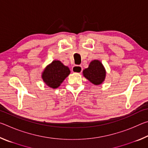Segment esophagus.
Segmentation results:
<instances>
[{
	"label": "esophagus",
	"instance_id": "esophagus-1",
	"mask_svg": "<svg viewBox=\"0 0 148 148\" xmlns=\"http://www.w3.org/2000/svg\"><path fill=\"white\" fill-rule=\"evenodd\" d=\"M72 71L73 72L75 73H81L83 71V68H82V66H79V65H75L73 67H72Z\"/></svg>",
	"mask_w": 148,
	"mask_h": 148
}]
</instances>
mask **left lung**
I'll return each instance as SVG.
<instances>
[{"label": "left lung", "instance_id": "obj_1", "mask_svg": "<svg viewBox=\"0 0 148 148\" xmlns=\"http://www.w3.org/2000/svg\"><path fill=\"white\" fill-rule=\"evenodd\" d=\"M83 73L85 77L97 86L104 82L106 76L103 65L98 60H94L90 62L89 67L84 70Z\"/></svg>", "mask_w": 148, "mask_h": 148}]
</instances>
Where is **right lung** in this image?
<instances>
[{
	"label": "right lung",
	"mask_w": 148,
	"mask_h": 148,
	"mask_svg": "<svg viewBox=\"0 0 148 148\" xmlns=\"http://www.w3.org/2000/svg\"><path fill=\"white\" fill-rule=\"evenodd\" d=\"M71 73L68 66L61 61H54L47 66L42 73V79L51 88H57Z\"/></svg>",
	"instance_id": "obj_1"
}]
</instances>
